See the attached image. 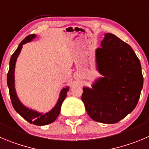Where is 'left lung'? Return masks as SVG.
<instances>
[{"label":"left lung","instance_id":"left-lung-1","mask_svg":"<svg viewBox=\"0 0 149 149\" xmlns=\"http://www.w3.org/2000/svg\"><path fill=\"white\" fill-rule=\"evenodd\" d=\"M96 67L102 77L83 87L82 101L95 121L115 124L130 114L143 86L141 64L128 44L112 33L104 35L95 52Z\"/></svg>","mask_w":149,"mask_h":149}]
</instances>
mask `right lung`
<instances>
[{"instance_id": "right-lung-1", "label": "right lung", "mask_w": 149, "mask_h": 149, "mask_svg": "<svg viewBox=\"0 0 149 149\" xmlns=\"http://www.w3.org/2000/svg\"><path fill=\"white\" fill-rule=\"evenodd\" d=\"M36 37V34H31L27 36L19 44L17 49L15 50V52L12 56L9 62V70H8V74H7V85H8V89H9L10 98L12 100V105H13L14 108L16 110L17 113H19L24 119H25L31 124H33L34 125L37 126H44L51 124V123L56 121V118H58L61 111V104L67 96V91H69V87L66 86V87L63 88L61 89L60 93H59L58 100L56 105L52 107L49 112H47L45 113H40V112H38L36 110L26 107L19 100V97H17V94L16 88H15V71L17 59L19 53H20L23 45L31 42Z\"/></svg>"}]
</instances>
